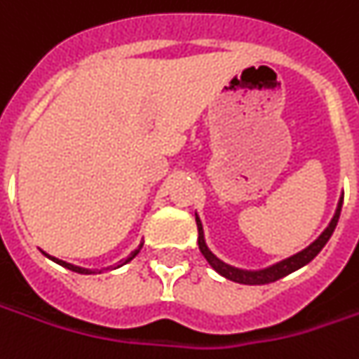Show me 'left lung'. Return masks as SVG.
Segmentation results:
<instances>
[{
    "mask_svg": "<svg viewBox=\"0 0 359 359\" xmlns=\"http://www.w3.org/2000/svg\"><path fill=\"white\" fill-rule=\"evenodd\" d=\"M342 202H344V192L340 200H338V206H336V212H334L332 220L330 224L326 226V230L316 238V240L309 245V248H304L299 253H294L291 257H287V259H283V262H277L269 265V267H263V269H240V267H233L230 263L222 262L220 257H216L214 253L210 251V248L206 245V240H204V228H202V222H200L198 214H196V226H198V248L202 251V255L206 257V262L210 263V267L216 273H220L222 277H226V279H230L233 283H241V285H265V283H273L277 281V279H283L285 275H289V273L297 271V269H301L304 267L306 263H311L320 253L324 245H326V241L330 240V236L334 233V228H336V224H338V218H340V210H342Z\"/></svg>",
    "mask_w": 359,
    "mask_h": 359,
    "instance_id": "1",
    "label": "left lung"
}]
</instances>
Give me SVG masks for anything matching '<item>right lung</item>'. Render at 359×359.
Masks as SVG:
<instances>
[{"label":"right lung","mask_w":359,"mask_h":359,"mask_svg":"<svg viewBox=\"0 0 359 359\" xmlns=\"http://www.w3.org/2000/svg\"><path fill=\"white\" fill-rule=\"evenodd\" d=\"M141 248H143V243H139L137 250L131 251V253H129L126 259H121V262L116 263V265H111V267H104V269H86V267H78V265H72V263H67V262H62V259H57V257H53V255H46V253H45V255H46V257H48V259H53V262H55V263H58V265H62V267H67V269H70V271L82 273V275H92V273H102V271H108V269H109V271H111V269H118V267H121V265H126V263H129V262H131V259H133V257H135V255H137Z\"/></svg>","instance_id":"right-lung-1"}]
</instances>
